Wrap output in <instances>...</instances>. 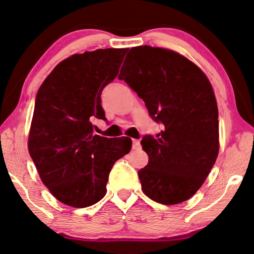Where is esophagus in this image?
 <instances>
[{"instance_id":"esophagus-1","label":"esophagus","mask_w":254,"mask_h":254,"mask_svg":"<svg viewBox=\"0 0 254 254\" xmlns=\"http://www.w3.org/2000/svg\"><path fill=\"white\" fill-rule=\"evenodd\" d=\"M132 149L133 150H139L140 149V143L138 139H133L132 140Z\"/></svg>"}]
</instances>
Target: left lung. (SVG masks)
Returning a JSON list of instances; mask_svg holds the SVG:
<instances>
[{
	"label": "left lung",
	"instance_id": "obj_1",
	"mask_svg": "<svg viewBox=\"0 0 254 254\" xmlns=\"http://www.w3.org/2000/svg\"><path fill=\"white\" fill-rule=\"evenodd\" d=\"M118 78L164 127L140 142L149 157L138 170L143 193L162 204L188 200L219 154V112L208 78L181 54L151 46L131 48Z\"/></svg>",
	"mask_w": 254,
	"mask_h": 254
}]
</instances>
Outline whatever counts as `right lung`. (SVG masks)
<instances>
[{
    "instance_id": "add662e5",
    "label": "right lung",
    "mask_w": 254,
    "mask_h": 254,
    "mask_svg": "<svg viewBox=\"0 0 254 254\" xmlns=\"http://www.w3.org/2000/svg\"><path fill=\"white\" fill-rule=\"evenodd\" d=\"M127 48L73 54L54 67L36 94L28 150L40 179L60 202L74 208L105 196L115 162L129 154V137L94 135L105 121L103 88L117 77Z\"/></svg>"
}]
</instances>
